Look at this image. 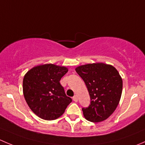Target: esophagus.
Listing matches in <instances>:
<instances>
[{"instance_id": "obj_1", "label": "esophagus", "mask_w": 145, "mask_h": 145, "mask_svg": "<svg viewBox=\"0 0 145 145\" xmlns=\"http://www.w3.org/2000/svg\"><path fill=\"white\" fill-rule=\"evenodd\" d=\"M73 100H74V102H76L78 101V97H77V95H74V97H73Z\"/></svg>"}]
</instances>
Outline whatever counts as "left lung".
Wrapping results in <instances>:
<instances>
[{
    "label": "left lung",
    "instance_id": "left-lung-1",
    "mask_svg": "<svg viewBox=\"0 0 145 145\" xmlns=\"http://www.w3.org/2000/svg\"><path fill=\"white\" fill-rule=\"evenodd\" d=\"M88 90L90 104L82 108L83 116L89 121H105L117 107L122 93L123 81L117 70L112 65L93 63L76 69Z\"/></svg>",
    "mask_w": 145,
    "mask_h": 145
}]
</instances>
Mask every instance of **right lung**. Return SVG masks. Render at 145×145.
<instances>
[{
	"mask_svg": "<svg viewBox=\"0 0 145 145\" xmlns=\"http://www.w3.org/2000/svg\"><path fill=\"white\" fill-rule=\"evenodd\" d=\"M68 71L64 67L52 64L37 66L25 74L23 93L27 105L39 117L51 121L62 116L72 102L59 83Z\"/></svg>",
	"mask_w": 145,
	"mask_h": 145,
	"instance_id": "1",
	"label": "right lung"
}]
</instances>
